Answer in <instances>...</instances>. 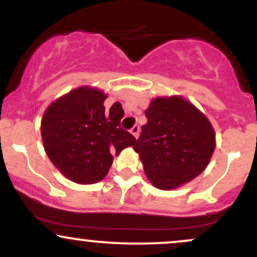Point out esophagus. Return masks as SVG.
<instances>
[{
	"instance_id": "obj_1",
	"label": "esophagus",
	"mask_w": 257,
	"mask_h": 257,
	"mask_svg": "<svg viewBox=\"0 0 257 257\" xmlns=\"http://www.w3.org/2000/svg\"><path fill=\"white\" fill-rule=\"evenodd\" d=\"M139 132H140V126L139 125H134L133 128L131 129V133L133 134V137H134L135 139H138L139 137Z\"/></svg>"
}]
</instances>
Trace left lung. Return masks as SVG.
I'll return each instance as SVG.
<instances>
[{
	"instance_id": "8db88e82",
	"label": "left lung",
	"mask_w": 257,
	"mask_h": 257,
	"mask_svg": "<svg viewBox=\"0 0 257 257\" xmlns=\"http://www.w3.org/2000/svg\"><path fill=\"white\" fill-rule=\"evenodd\" d=\"M147 123L133 145L149 181L169 191L204 172L216 140L210 120L182 96H158L145 111Z\"/></svg>"
}]
</instances>
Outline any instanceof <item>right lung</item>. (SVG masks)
I'll list each match as a JSON object with an SVG mask.
<instances>
[{
    "instance_id": "obj_1",
    "label": "right lung",
    "mask_w": 257,
    "mask_h": 257,
    "mask_svg": "<svg viewBox=\"0 0 257 257\" xmlns=\"http://www.w3.org/2000/svg\"><path fill=\"white\" fill-rule=\"evenodd\" d=\"M106 98L102 90L83 85L53 101L43 113L44 151L59 172L76 184L101 181L113 156L137 141L120 128L122 105L114 102L106 112Z\"/></svg>"
}]
</instances>
